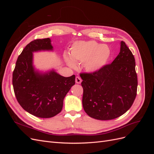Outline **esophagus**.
Here are the masks:
<instances>
[{
	"mask_svg": "<svg viewBox=\"0 0 154 154\" xmlns=\"http://www.w3.org/2000/svg\"><path fill=\"white\" fill-rule=\"evenodd\" d=\"M75 80H76V83H78V84H80L81 82H82V79L79 76H76V77Z\"/></svg>",
	"mask_w": 154,
	"mask_h": 154,
	"instance_id": "esophagus-1",
	"label": "esophagus"
}]
</instances>
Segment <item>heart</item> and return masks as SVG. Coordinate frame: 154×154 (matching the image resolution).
Listing matches in <instances>:
<instances>
[{"label": "heart", "instance_id": "heart-1", "mask_svg": "<svg viewBox=\"0 0 154 154\" xmlns=\"http://www.w3.org/2000/svg\"><path fill=\"white\" fill-rule=\"evenodd\" d=\"M71 57L66 56V60L72 69L76 63H84L83 66L88 72H96L103 68L108 62L111 51L108 46L95 41H80L74 42L71 48Z\"/></svg>", "mask_w": 154, "mask_h": 154}]
</instances>
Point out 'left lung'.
<instances>
[{"instance_id": "8db88e82", "label": "left lung", "mask_w": 154, "mask_h": 154, "mask_svg": "<svg viewBox=\"0 0 154 154\" xmlns=\"http://www.w3.org/2000/svg\"><path fill=\"white\" fill-rule=\"evenodd\" d=\"M136 62L124 42L112 63L98 71L81 74L83 88L82 104L90 117L110 120L125 114L136 98L137 77Z\"/></svg>"}]
</instances>
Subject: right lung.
<instances>
[{
	"mask_svg": "<svg viewBox=\"0 0 154 154\" xmlns=\"http://www.w3.org/2000/svg\"><path fill=\"white\" fill-rule=\"evenodd\" d=\"M40 51H53L49 38L35 40L26 46L17 60L13 86L18 102L26 112L49 118L61 112L65 96L75 84V75L64 77L54 69H37L33 53Z\"/></svg>",
	"mask_w": 154,
	"mask_h": 154,
	"instance_id": "obj_1",
	"label": "right lung"
}]
</instances>
